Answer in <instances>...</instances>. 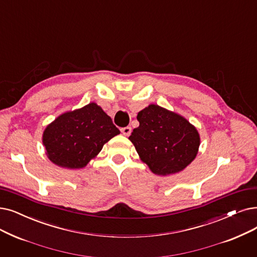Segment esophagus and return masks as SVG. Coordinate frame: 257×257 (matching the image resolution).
<instances>
[{"label":"esophagus","instance_id":"34e87169","mask_svg":"<svg viewBox=\"0 0 257 257\" xmlns=\"http://www.w3.org/2000/svg\"><path fill=\"white\" fill-rule=\"evenodd\" d=\"M121 133L124 136H126V137H128V136H130V133H131V131H132V129H131V127H125V128H121Z\"/></svg>","mask_w":257,"mask_h":257}]
</instances>
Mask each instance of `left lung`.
Here are the masks:
<instances>
[{
	"instance_id": "8db88e82",
	"label": "left lung",
	"mask_w": 257,
	"mask_h": 257,
	"mask_svg": "<svg viewBox=\"0 0 257 257\" xmlns=\"http://www.w3.org/2000/svg\"><path fill=\"white\" fill-rule=\"evenodd\" d=\"M140 126L129 140L143 163L156 175L180 173L196 158L200 137L183 115L150 104L138 113Z\"/></svg>"
}]
</instances>
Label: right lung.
Here are the masks:
<instances>
[{
    "label": "right lung",
    "mask_w": 257,
    "mask_h": 257,
    "mask_svg": "<svg viewBox=\"0 0 257 257\" xmlns=\"http://www.w3.org/2000/svg\"><path fill=\"white\" fill-rule=\"evenodd\" d=\"M119 130L96 103L60 114L43 132L47 158L66 169H82Z\"/></svg>",
    "instance_id": "add662e5"
}]
</instances>
